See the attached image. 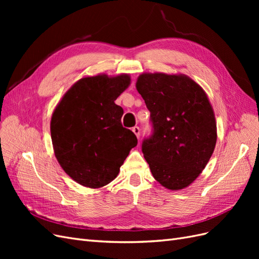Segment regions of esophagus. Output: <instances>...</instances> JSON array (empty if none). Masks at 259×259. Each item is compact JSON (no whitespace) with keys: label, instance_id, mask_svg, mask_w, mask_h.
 Here are the masks:
<instances>
[{"label":"esophagus","instance_id":"obj_1","mask_svg":"<svg viewBox=\"0 0 259 259\" xmlns=\"http://www.w3.org/2000/svg\"><path fill=\"white\" fill-rule=\"evenodd\" d=\"M132 131L134 132V134L137 136V138H139V136H140V128L138 126H134V127L132 128Z\"/></svg>","mask_w":259,"mask_h":259}]
</instances>
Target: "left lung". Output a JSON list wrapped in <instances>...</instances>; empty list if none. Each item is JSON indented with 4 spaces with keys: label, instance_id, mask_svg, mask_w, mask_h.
I'll return each instance as SVG.
<instances>
[{
    "label": "left lung",
    "instance_id": "obj_1",
    "mask_svg": "<svg viewBox=\"0 0 259 259\" xmlns=\"http://www.w3.org/2000/svg\"><path fill=\"white\" fill-rule=\"evenodd\" d=\"M136 89L150 111L152 133L142 151L153 177L170 190L189 186L216 145L213 109L201 86L186 75L144 73Z\"/></svg>",
    "mask_w": 259,
    "mask_h": 259
}]
</instances>
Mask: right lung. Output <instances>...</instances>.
I'll list each match as a JSON object with an SVG mask.
<instances>
[{
  "mask_svg": "<svg viewBox=\"0 0 259 259\" xmlns=\"http://www.w3.org/2000/svg\"><path fill=\"white\" fill-rule=\"evenodd\" d=\"M130 82L127 74L84 77L55 109L51 121L55 155L82 186L99 188L112 182L137 146L134 133L121 123L122 107L114 104Z\"/></svg>",
  "mask_w": 259,
  "mask_h": 259,
  "instance_id": "right-lung-1",
  "label": "right lung"
}]
</instances>
